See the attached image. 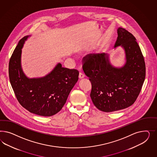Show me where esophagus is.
Segmentation results:
<instances>
[{
	"mask_svg": "<svg viewBox=\"0 0 157 157\" xmlns=\"http://www.w3.org/2000/svg\"><path fill=\"white\" fill-rule=\"evenodd\" d=\"M84 77H85V75H84L83 73L80 72L79 74V79H82V78H83Z\"/></svg>",
	"mask_w": 157,
	"mask_h": 157,
	"instance_id": "34e87169",
	"label": "esophagus"
}]
</instances>
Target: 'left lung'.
I'll list each match as a JSON object with an SVG mask.
<instances>
[{
	"label": "left lung",
	"instance_id": "1",
	"mask_svg": "<svg viewBox=\"0 0 157 157\" xmlns=\"http://www.w3.org/2000/svg\"><path fill=\"white\" fill-rule=\"evenodd\" d=\"M114 48L121 46L126 62L117 68L109 55L96 54L85 57L83 71L91 83L90 97L97 109L111 112L127 108L137 99L146 76L144 57L135 37L127 30L117 29Z\"/></svg>",
	"mask_w": 157,
	"mask_h": 157
}]
</instances>
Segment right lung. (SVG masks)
Masks as SVG:
<instances>
[{
    "mask_svg": "<svg viewBox=\"0 0 157 157\" xmlns=\"http://www.w3.org/2000/svg\"><path fill=\"white\" fill-rule=\"evenodd\" d=\"M29 36H25L11 55L9 62L10 81L19 104L30 113L51 116L62 109L73 87L79 71L62 67L58 63L52 71L39 78H29L21 67L22 48Z\"/></svg>",
    "mask_w": 157,
    "mask_h": 157,
    "instance_id": "add662e5",
    "label": "right lung"
}]
</instances>
